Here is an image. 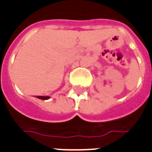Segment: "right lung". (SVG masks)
Returning <instances> with one entry per match:
<instances>
[{"label":"right lung","mask_w":152,"mask_h":152,"mask_svg":"<svg viewBox=\"0 0 152 152\" xmlns=\"http://www.w3.org/2000/svg\"><path fill=\"white\" fill-rule=\"evenodd\" d=\"M38 99L45 100V99H50V97H49V96H38Z\"/></svg>","instance_id":"add662e5"}]
</instances>
